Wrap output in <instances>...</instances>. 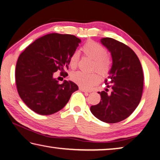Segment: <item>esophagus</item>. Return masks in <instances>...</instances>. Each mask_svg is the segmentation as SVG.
<instances>
[{
	"label": "esophagus",
	"instance_id": "1",
	"mask_svg": "<svg viewBox=\"0 0 160 160\" xmlns=\"http://www.w3.org/2000/svg\"><path fill=\"white\" fill-rule=\"evenodd\" d=\"M79 89H80V91H82V92H84V93H89V92H90L89 91L85 89L84 88H83V87H79Z\"/></svg>",
	"mask_w": 160,
	"mask_h": 160
}]
</instances>
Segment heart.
Here are the masks:
<instances>
[{
	"instance_id": "b5f03b06",
	"label": "heart",
	"mask_w": 160,
	"mask_h": 160,
	"mask_svg": "<svg viewBox=\"0 0 160 160\" xmlns=\"http://www.w3.org/2000/svg\"><path fill=\"white\" fill-rule=\"evenodd\" d=\"M84 55L93 59L92 68L96 69L102 76L108 75L111 69L112 62L108 56V50L104 46L94 41L89 40L82 47ZM80 55L78 51L72 53L68 60L69 67L76 68L79 61ZM71 80L84 88L89 89L100 82L99 75L96 72L86 73L82 71H75L71 74Z\"/></svg>"
}]
</instances>
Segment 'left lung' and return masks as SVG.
I'll use <instances>...</instances> for the list:
<instances>
[{
	"mask_svg": "<svg viewBox=\"0 0 160 160\" xmlns=\"http://www.w3.org/2000/svg\"><path fill=\"white\" fill-rule=\"evenodd\" d=\"M101 43L111 52L112 67L105 80L107 89L98 92L101 101L90 110L103 122L115 123L126 119L141 101L143 87V73L139 59L125 43L109 37ZM111 89L109 93L108 88Z\"/></svg>",
	"mask_w": 160,
	"mask_h": 160,
	"instance_id": "left-lung-1",
	"label": "left lung"
}]
</instances>
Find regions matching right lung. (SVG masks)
<instances>
[{
	"label": "right lung",
	"instance_id": "obj_1",
	"mask_svg": "<svg viewBox=\"0 0 160 160\" xmlns=\"http://www.w3.org/2000/svg\"><path fill=\"white\" fill-rule=\"evenodd\" d=\"M80 39L71 34L51 33L34 41L21 53L16 65L15 80L25 104L41 115L52 114L63 108L78 89L76 84L53 78L59 70L68 76V60Z\"/></svg>",
	"mask_w": 160,
	"mask_h": 160
}]
</instances>
